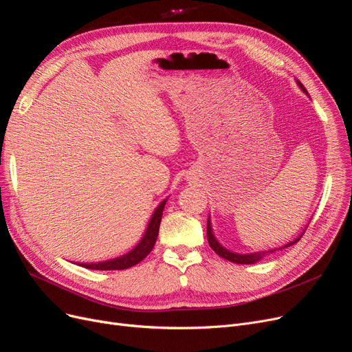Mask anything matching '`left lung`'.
Returning <instances> with one entry per match:
<instances>
[{"label": "left lung", "instance_id": "obj_1", "mask_svg": "<svg viewBox=\"0 0 352 352\" xmlns=\"http://www.w3.org/2000/svg\"><path fill=\"white\" fill-rule=\"evenodd\" d=\"M300 85V83H299ZM302 90H305V87L300 85ZM305 233V232H303ZM303 233L296 237L294 241H289L287 244H285V246H282L280 249H274V250H282L285 248H289L292 246V244L298 243L300 240V237L303 236ZM207 239H208V244L210 248L216 252L220 257L226 258V261L228 262H233V263H240V265H252L257 261H261V258H263L266 254L269 253H273L274 250H265V252H252V253H248V252H239V250H233V249H228L226 246H223V244L217 240V237L214 236L212 230H211V223H210V219L207 221Z\"/></svg>", "mask_w": 352, "mask_h": 352}]
</instances>
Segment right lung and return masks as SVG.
I'll list each match as a JSON object with an SVG mask.
<instances>
[{
    "mask_svg": "<svg viewBox=\"0 0 352 352\" xmlns=\"http://www.w3.org/2000/svg\"><path fill=\"white\" fill-rule=\"evenodd\" d=\"M165 206V200L157 207L154 216H152L148 228L145 232V236L140 241V244L136 248H133L129 253L119 256L115 258H111V261H104V262H98V263H80V266L86 269H94V270H124L131 266L138 265L142 262L144 258L151 253V250L154 249V244L158 237L160 232V223L162 217V210Z\"/></svg>",
    "mask_w": 352,
    "mask_h": 352,
    "instance_id": "obj_1",
    "label": "right lung"
}]
</instances>
